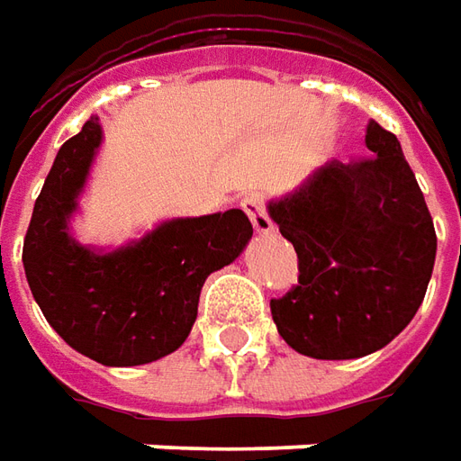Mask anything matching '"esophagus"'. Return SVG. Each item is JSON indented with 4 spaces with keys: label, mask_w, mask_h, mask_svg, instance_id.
<instances>
[{
    "label": "esophagus",
    "mask_w": 461,
    "mask_h": 461,
    "mask_svg": "<svg viewBox=\"0 0 461 461\" xmlns=\"http://www.w3.org/2000/svg\"><path fill=\"white\" fill-rule=\"evenodd\" d=\"M242 209L247 212V217L252 219V227L257 234H272L275 224L265 212V196L262 194H247L242 199Z\"/></svg>",
    "instance_id": "obj_1"
}]
</instances>
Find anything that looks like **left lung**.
Segmentation results:
<instances>
[{"instance_id": "8db88e82", "label": "left lung", "mask_w": 461, "mask_h": 461, "mask_svg": "<svg viewBox=\"0 0 461 461\" xmlns=\"http://www.w3.org/2000/svg\"><path fill=\"white\" fill-rule=\"evenodd\" d=\"M371 156L328 161L293 194L272 199V221L297 252V285L272 300L290 348L321 361L388 346L427 295L437 231L399 139L371 121Z\"/></svg>"}]
</instances>
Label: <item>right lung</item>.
<instances>
[{"label": "right lung", "instance_id": "add662e5", "mask_svg": "<svg viewBox=\"0 0 461 461\" xmlns=\"http://www.w3.org/2000/svg\"><path fill=\"white\" fill-rule=\"evenodd\" d=\"M100 140L93 115L62 143L34 202L22 262L42 315L70 348L103 366H143L189 338L206 277L242 255L252 224L230 209L168 219L111 252L80 244L70 217Z\"/></svg>", "mask_w": 461, "mask_h": 461}]
</instances>
